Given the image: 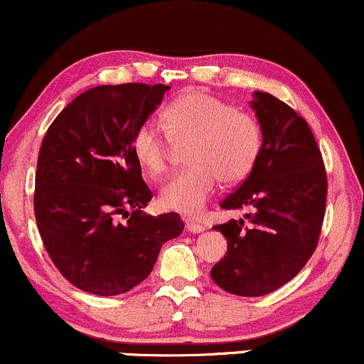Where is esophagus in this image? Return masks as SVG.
<instances>
[{"instance_id":"34e87169","label":"esophagus","mask_w":364,"mask_h":364,"mask_svg":"<svg viewBox=\"0 0 364 364\" xmlns=\"http://www.w3.org/2000/svg\"><path fill=\"white\" fill-rule=\"evenodd\" d=\"M186 229L188 232H193V234H200V232L205 230V227L198 224V222H191V220H186Z\"/></svg>"}]
</instances>
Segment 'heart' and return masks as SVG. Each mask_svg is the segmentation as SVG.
Masks as SVG:
<instances>
[{"label":"heart","instance_id":"1","mask_svg":"<svg viewBox=\"0 0 364 364\" xmlns=\"http://www.w3.org/2000/svg\"><path fill=\"white\" fill-rule=\"evenodd\" d=\"M163 124L173 144L188 142L190 166L168 183L159 196L161 205L173 212L198 215L215 190L218 178L225 185L240 181L259 154V124L210 95L179 96L163 112ZM168 139L151 124L142 125L134 135V154L152 178L169 173Z\"/></svg>","mask_w":364,"mask_h":364}]
</instances>
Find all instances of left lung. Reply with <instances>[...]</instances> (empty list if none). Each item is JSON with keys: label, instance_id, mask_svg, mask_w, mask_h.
<instances>
[{"label": "left lung", "instance_id": "left-lung-1", "mask_svg": "<svg viewBox=\"0 0 364 364\" xmlns=\"http://www.w3.org/2000/svg\"><path fill=\"white\" fill-rule=\"evenodd\" d=\"M252 96L259 154L242 185L220 203L249 212L213 227L227 239V252L210 271L222 290L239 296L268 295L300 273L317 247L327 196L321 149L307 122L273 95Z\"/></svg>", "mask_w": 364, "mask_h": 364}]
</instances>
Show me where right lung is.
<instances>
[{"instance_id": "right-lung-1", "label": "right lung", "mask_w": 364, "mask_h": 364, "mask_svg": "<svg viewBox=\"0 0 364 364\" xmlns=\"http://www.w3.org/2000/svg\"><path fill=\"white\" fill-rule=\"evenodd\" d=\"M169 86H96L64 108L42 140L33 210L46 251L82 291L113 296L154 268L161 247L185 224L147 215L152 198L134 154V135Z\"/></svg>"}]
</instances>
